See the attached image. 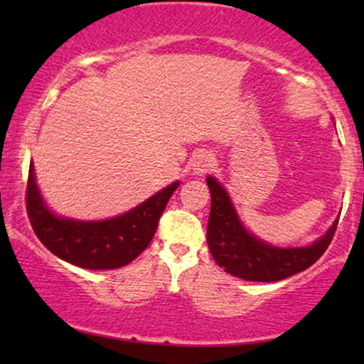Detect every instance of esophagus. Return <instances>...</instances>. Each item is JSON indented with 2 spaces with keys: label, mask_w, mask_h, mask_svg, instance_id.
Masks as SVG:
<instances>
[{
  "label": "esophagus",
  "mask_w": 364,
  "mask_h": 364,
  "mask_svg": "<svg viewBox=\"0 0 364 364\" xmlns=\"http://www.w3.org/2000/svg\"><path fill=\"white\" fill-rule=\"evenodd\" d=\"M215 164V157L214 154L208 152V150H198V152L195 154L193 161H191V169H193V174H198V176H202V174H205L214 168Z\"/></svg>",
  "instance_id": "34e87169"
}]
</instances>
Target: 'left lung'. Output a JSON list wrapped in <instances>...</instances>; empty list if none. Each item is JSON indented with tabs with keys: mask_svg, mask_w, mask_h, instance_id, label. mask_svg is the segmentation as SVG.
<instances>
[{
	"mask_svg": "<svg viewBox=\"0 0 364 364\" xmlns=\"http://www.w3.org/2000/svg\"><path fill=\"white\" fill-rule=\"evenodd\" d=\"M210 188V215L207 243L215 263L228 274L253 282H274L311 267L336 235L339 219L320 240L303 248H277L250 235L241 224L228 191L215 178H207Z\"/></svg>",
	"mask_w": 364,
	"mask_h": 364,
	"instance_id": "obj_1",
	"label": "left lung"
}]
</instances>
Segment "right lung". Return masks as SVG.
I'll use <instances>...</instances> for the list:
<instances>
[{"instance_id":"add662e5","label":"right lung","mask_w":364,"mask_h":364,"mask_svg":"<svg viewBox=\"0 0 364 364\" xmlns=\"http://www.w3.org/2000/svg\"><path fill=\"white\" fill-rule=\"evenodd\" d=\"M179 181L157 191L127 214L106 220H75L49 210L37 188L34 166L28 168L27 214L36 236L61 260L89 270L119 269L150 245L159 219Z\"/></svg>"}]
</instances>
